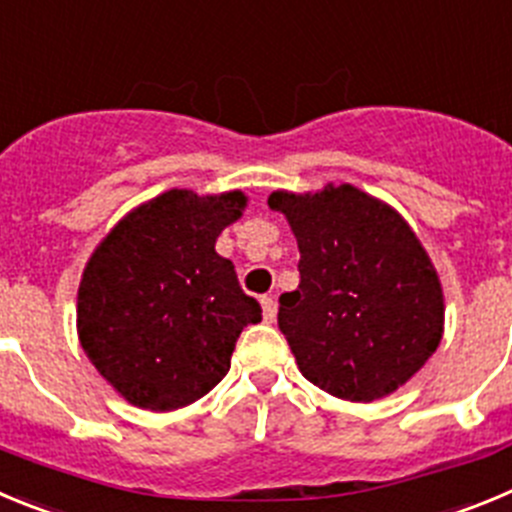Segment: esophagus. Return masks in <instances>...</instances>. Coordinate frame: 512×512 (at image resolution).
Listing matches in <instances>:
<instances>
[{"instance_id": "esophagus-1", "label": "esophagus", "mask_w": 512, "mask_h": 512, "mask_svg": "<svg viewBox=\"0 0 512 512\" xmlns=\"http://www.w3.org/2000/svg\"><path fill=\"white\" fill-rule=\"evenodd\" d=\"M260 303H262V316H265V321H270V324H273L275 316H278V303H275L270 296H262Z\"/></svg>"}]
</instances>
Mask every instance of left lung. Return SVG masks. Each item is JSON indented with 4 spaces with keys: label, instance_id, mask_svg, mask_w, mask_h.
Returning a JSON list of instances; mask_svg holds the SVG:
<instances>
[{
    "label": "left lung",
    "instance_id": "left-lung-1",
    "mask_svg": "<svg viewBox=\"0 0 512 512\" xmlns=\"http://www.w3.org/2000/svg\"><path fill=\"white\" fill-rule=\"evenodd\" d=\"M267 204L288 216L301 252V283L278 298V326L303 377L354 403L398 390L444 331L439 278L416 234L349 183L275 191Z\"/></svg>",
    "mask_w": 512,
    "mask_h": 512
}]
</instances>
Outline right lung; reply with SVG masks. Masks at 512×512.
Listing matches in <instances>:
<instances>
[{"instance_id":"obj_1","label":"right lung","mask_w":512,"mask_h":512,"mask_svg":"<svg viewBox=\"0 0 512 512\" xmlns=\"http://www.w3.org/2000/svg\"><path fill=\"white\" fill-rule=\"evenodd\" d=\"M245 209L239 191H168L127 214L84 270L78 339L99 375L150 411L199 400L262 319L216 237Z\"/></svg>"}]
</instances>
